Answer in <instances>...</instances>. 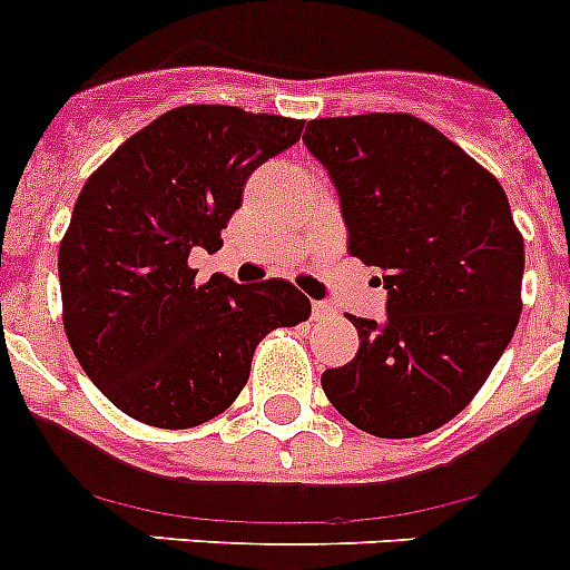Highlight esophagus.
<instances>
[{
    "instance_id": "esophagus-1",
    "label": "esophagus",
    "mask_w": 570,
    "mask_h": 570,
    "mask_svg": "<svg viewBox=\"0 0 570 570\" xmlns=\"http://www.w3.org/2000/svg\"><path fill=\"white\" fill-rule=\"evenodd\" d=\"M311 316H314V322H325L334 316V308H331L328 302H314V311H311Z\"/></svg>"
}]
</instances>
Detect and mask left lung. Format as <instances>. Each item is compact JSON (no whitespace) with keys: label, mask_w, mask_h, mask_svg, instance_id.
I'll use <instances>...</instances> for the list:
<instances>
[{"label":"left lung","mask_w":570,"mask_h":570,"mask_svg":"<svg viewBox=\"0 0 570 570\" xmlns=\"http://www.w3.org/2000/svg\"><path fill=\"white\" fill-rule=\"evenodd\" d=\"M302 142L340 194L347 250L387 291L385 320L351 316L360 351L322 374L356 428L407 440L454 420L505 354L525 245L502 185L411 114L314 119Z\"/></svg>","instance_id":"1"}]
</instances>
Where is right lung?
Returning a JSON list of instances; mask_svg holds the SVG:
<instances>
[{"label":"right lung","instance_id":"1","mask_svg":"<svg viewBox=\"0 0 570 570\" xmlns=\"http://www.w3.org/2000/svg\"><path fill=\"white\" fill-rule=\"evenodd\" d=\"M302 119L185 105L94 170L59 245L62 322L88 380L122 414L194 428L239 396L265 334L311 316L285 279L196 285L194 248H223L248 176L299 142Z\"/></svg>","mask_w":570,"mask_h":570}]
</instances>
